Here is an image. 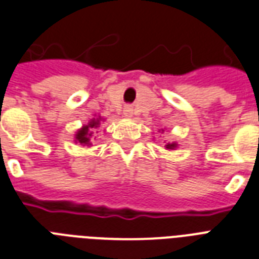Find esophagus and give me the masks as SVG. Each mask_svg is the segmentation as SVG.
I'll list each match as a JSON object with an SVG mask.
<instances>
[{"instance_id":"obj_1","label":"esophagus","mask_w":259,"mask_h":259,"mask_svg":"<svg viewBox=\"0 0 259 259\" xmlns=\"http://www.w3.org/2000/svg\"><path fill=\"white\" fill-rule=\"evenodd\" d=\"M123 115H124V117H127V119H131L132 116H134V110H132L131 106H127L123 110Z\"/></svg>"}]
</instances>
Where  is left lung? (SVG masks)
<instances>
[{
    "mask_svg": "<svg viewBox=\"0 0 259 259\" xmlns=\"http://www.w3.org/2000/svg\"><path fill=\"white\" fill-rule=\"evenodd\" d=\"M161 131L164 132V130H161ZM177 148V143H166L165 144V149H169V151H172V149Z\"/></svg>",
    "mask_w": 259,
    "mask_h": 259,
    "instance_id": "1",
    "label": "left lung"
}]
</instances>
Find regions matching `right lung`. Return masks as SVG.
<instances>
[{
    "instance_id": "right-lung-1",
    "label": "right lung",
    "mask_w": 259,
    "mask_h": 259,
    "mask_svg": "<svg viewBox=\"0 0 259 259\" xmlns=\"http://www.w3.org/2000/svg\"><path fill=\"white\" fill-rule=\"evenodd\" d=\"M102 121H104V119L102 116H95L93 119H90L87 124H84L76 131L75 140L74 142L76 144L83 145V147H90L91 145V139H93L96 130L102 124Z\"/></svg>"
}]
</instances>
